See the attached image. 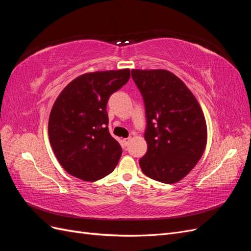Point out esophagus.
<instances>
[{"label":"esophagus","instance_id":"esophagus-1","mask_svg":"<svg viewBox=\"0 0 251 251\" xmlns=\"http://www.w3.org/2000/svg\"><path fill=\"white\" fill-rule=\"evenodd\" d=\"M130 140H131V138H124L123 140H121V142H123V144L125 147H126L127 144H128V142H130Z\"/></svg>","mask_w":251,"mask_h":251}]
</instances>
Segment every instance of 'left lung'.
I'll use <instances>...</instances> for the list:
<instances>
[{
  "label": "left lung",
  "instance_id": "left-lung-1",
  "mask_svg": "<svg viewBox=\"0 0 251 251\" xmlns=\"http://www.w3.org/2000/svg\"><path fill=\"white\" fill-rule=\"evenodd\" d=\"M143 96L148 151L139 164L149 178L173 184L183 179L201 159L207 143L204 113L185 83L163 69H133Z\"/></svg>",
  "mask_w": 251,
  "mask_h": 251
}]
</instances>
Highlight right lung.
Returning <instances> with one entry per match:
<instances>
[{"label":"right lung","mask_w":251,"mask_h":251,"mask_svg":"<svg viewBox=\"0 0 251 251\" xmlns=\"http://www.w3.org/2000/svg\"><path fill=\"white\" fill-rule=\"evenodd\" d=\"M130 75V69L85 73L57 96L50 112L48 135L55 157L68 174L96 181L116 168L123 150L109 133L107 102Z\"/></svg>","instance_id":"add662e5"}]
</instances>
